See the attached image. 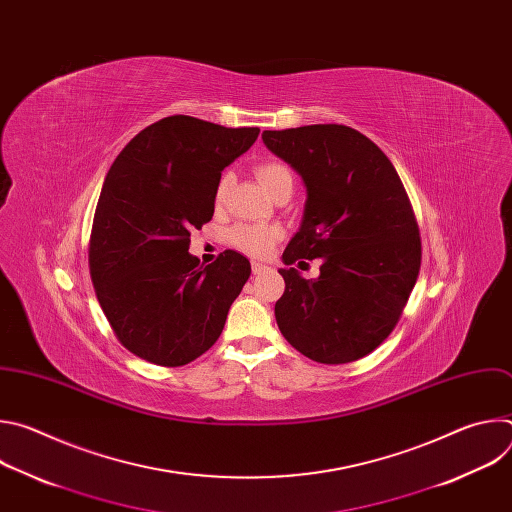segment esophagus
<instances>
[{
    "label": "esophagus",
    "instance_id": "obj_1",
    "mask_svg": "<svg viewBox=\"0 0 512 512\" xmlns=\"http://www.w3.org/2000/svg\"><path fill=\"white\" fill-rule=\"evenodd\" d=\"M251 269H253V273H255V275H259V273H263V271H267V269H269V267H267V265H265V263H259V261H253V263H251Z\"/></svg>",
    "mask_w": 512,
    "mask_h": 512
}]
</instances>
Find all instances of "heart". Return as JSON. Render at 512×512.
I'll list each match as a JSON object with an SVG mask.
<instances>
[{
	"label": "heart",
	"instance_id": "1",
	"mask_svg": "<svg viewBox=\"0 0 512 512\" xmlns=\"http://www.w3.org/2000/svg\"><path fill=\"white\" fill-rule=\"evenodd\" d=\"M255 174H257V180L263 184V188L269 194H273L285 182H294L291 170L281 162L259 164L255 168ZM227 192H229V176H223L216 184L214 202L223 204L225 198H227ZM279 237H281V231L277 227H271V225H237L229 235L231 243L237 249H241L249 255H255V257L267 255L273 249V245Z\"/></svg>",
	"mask_w": 512,
	"mask_h": 512
}]
</instances>
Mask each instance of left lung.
<instances>
[{
	"label": "left lung",
	"mask_w": 512,
	"mask_h": 512,
	"mask_svg": "<svg viewBox=\"0 0 512 512\" xmlns=\"http://www.w3.org/2000/svg\"><path fill=\"white\" fill-rule=\"evenodd\" d=\"M261 137L306 186L300 229L281 259L298 267L322 259L316 279L279 269L285 291L275 304L277 326L316 362L367 356L399 322L419 275V229L403 182L379 145L346 125Z\"/></svg>",
	"instance_id": "8db88e82"
}]
</instances>
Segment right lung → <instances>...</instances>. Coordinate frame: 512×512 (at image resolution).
Returning a JSON list of instances; mask_svg holds the SVG:
<instances>
[{"label": "right lung", "instance_id": "add662e5", "mask_svg": "<svg viewBox=\"0 0 512 512\" xmlns=\"http://www.w3.org/2000/svg\"><path fill=\"white\" fill-rule=\"evenodd\" d=\"M257 135L172 115L139 131L109 168L89 265L113 332L135 356L182 367L221 336L251 263L229 249L200 265L190 231L210 221L221 172Z\"/></svg>", "mask_w": 512, "mask_h": 512}]
</instances>
